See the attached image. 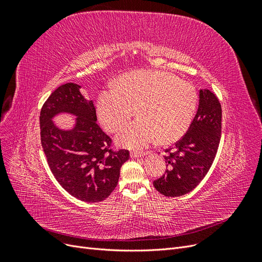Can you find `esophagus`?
<instances>
[{
  "label": "esophagus",
  "mask_w": 262,
  "mask_h": 262,
  "mask_svg": "<svg viewBox=\"0 0 262 262\" xmlns=\"http://www.w3.org/2000/svg\"><path fill=\"white\" fill-rule=\"evenodd\" d=\"M148 152H131L130 153V156L131 157H142V156H144V155H146Z\"/></svg>",
  "instance_id": "esophagus-1"
}]
</instances>
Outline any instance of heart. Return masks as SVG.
Wrapping results in <instances>:
<instances>
[{
	"label": "heart",
	"instance_id": "obj_1",
	"mask_svg": "<svg viewBox=\"0 0 262 262\" xmlns=\"http://www.w3.org/2000/svg\"><path fill=\"white\" fill-rule=\"evenodd\" d=\"M192 84L169 72L136 71L124 74L117 86L102 91L97 99V116L108 132H117L136 115L117 137L118 144L141 148L157 139L163 144L179 140L189 129L198 107Z\"/></svg>",
	"mask_w": 262,
	"mask_h": 262
}]
</instances>
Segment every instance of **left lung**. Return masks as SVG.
I'll use <instances>...</instances> for the list:
<instances>
[{
  "instance_id": "1",
  "label": "left lung",
  "mask_w": 262,
  "mask_h": 262,
  "mask_svg": "<svg viewBox=\"0 0 262 262\" xmlns=\"http://www.w3.org/2000/svg\"><path fill=\"white\" fill-rule=\"evenodd\" d=\"M222 132V107L209 90L200 91L199 108L188 131L175 146L166 148L167 169L154 180L166 196L184 195L200 184L215 158Z\"/></svg>"
}]
</instances>
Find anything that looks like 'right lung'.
I'll list each match as a JSON object with an SVG mask.
<instances>
[{"label": "right lung", "mask_w": 262, "mask_h": 262, "mask_svg": "<svg viewBox=\"0 0 262 262\" xmlns=\"http://www.w3.org/2000/svg\"><path fill=\"white\" fill-rule=\"evenodd\" d=\"M81 86H59L40 112L41 145L49 167L62 188L84 202H99L112 193L128 149L114 150L113 140L97 124L93 100L84 98ZM61 112L76 115L72 130H61L52 118Z\"/></svg>", "instance_id": "1"}]
</instances>
